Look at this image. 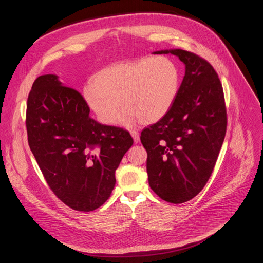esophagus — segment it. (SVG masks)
Listing matches in <instances>:
<instances>
[{
    "mask_svg": "<svg viewBox=\"0 0 263 263\" xmlns=\"http://www.w3.org/2000/svg\"><path fill=\"white\" fill-rule=\"evenodd\" d=\"M131 136L133 137V140H134L135 143L140 142V136H139V133L137 131H131Z\"/></svg>",
    "mask_w": 263,
    "mask_h": 263,
    "instance_id": "1",
    "label": "esophagus"
}]
</instances>
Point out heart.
<instances>
[{"label": "heart", "instance_id": "b5f03b06", "mask_svg": "<svg viewBox=\"0 0 263 263\" xmlns=\"http://www.w3.org/2000/svg\"><path fill=\"white\" fill-rule=\"evenodd\" d=\"M179 84V70L172 59L144 58L101 69L92 85L84 89V98L103 124H114L122 106L126 108L121 117L124 126L130 127L138 120L152 124L171 111Z\"/></svg>", "mask_w": 263, "mask_h": 263}]
</instances>
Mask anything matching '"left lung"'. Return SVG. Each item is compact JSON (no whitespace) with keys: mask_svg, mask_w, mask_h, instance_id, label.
Segmentation results:
<instances>
[{"mask_svg":"<svg viewBox=\"0 0 263 263\" xmlns=\"http://www.w3.org/2000/svg\"><path fill=\"white\" fill-rule=\"evenodd\" d=\"M173 54L185 72L171 111L141 132L152 191L172 204L195 198L209 180L223 144L227 115L221 82L204 59L182 49Z\"/></svg>","mask_w":263,"mask_h":263,"instance_id":"8db88e82","label":"left lung"}]
</instances>
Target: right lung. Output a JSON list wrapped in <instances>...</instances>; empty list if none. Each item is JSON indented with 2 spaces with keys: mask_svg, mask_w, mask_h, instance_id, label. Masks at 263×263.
<instances>
[{
  "mask_svg": "<svg viewBox=\"0 0 263 263\" xmlns=\"http://www.w3.org/2000/svg\"><path fill=\"white\" fill-rule=\"evenodd\" d=\"M30 149L48 185L73 210L104 204L115 186V172L133 144L128 131L89 117L83 96L55 74L38 77L27 100Z\"/></svg>",
  "mask_w": 263,
  "mask_h": 263,
  "instance_id": "1",
  "label": "right lung"
}]
</instances>
